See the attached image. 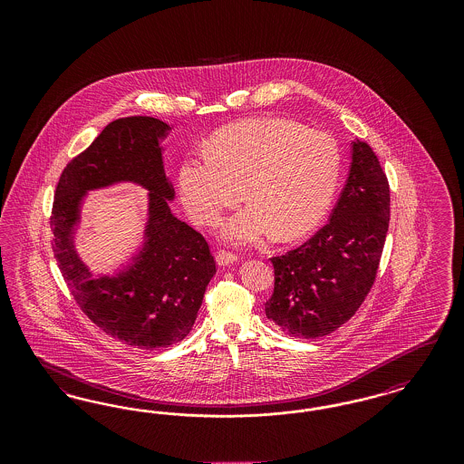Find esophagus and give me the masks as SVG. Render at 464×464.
Masks as SVG:
<instances>
[{
    "instance_id": "esophagus-1",
    "label": "esophagus",
    "mask_w": 464,
    "mask_h": 464,
    "mask_svg": "<svg viewBox=\"0 0 464 464\" xmlns=\"http://www.w3.org/2000/svg\"><path fill=\"white\" fill-rule=\"evenodd\" d=\"M216 261H218V265L221 266L233 265V263L238 261V256L235 252H229V250H219L216 254Z\"/></svg>"
}]
</instances>
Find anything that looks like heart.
I'll return each mask as SVG.
<instances>
[{
	"instance_id": "obj_1",
	"label": "heart",
	"mask_w": 464,
	"mask_h": 464,
	"mask_svg": "<svg viewBox=\"0 0 464 464\" xmlns=\"http://www.w3.org/2000/svg\"><path fill=\"white\" fill-rule=\"evenodd\" d=\"M341 155L331 135L285 118H250L212 137L210 153L188 156L179 170L180 198L199 226H218L226 210L250 203L224 226L235 243L309 233L331 205Z\"/></svg>"
}]
</instances>
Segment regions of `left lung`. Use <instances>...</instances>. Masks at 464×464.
I'll use <instances>...</instances> for the list:
<instances>
[{"label":"left lung","instance_id":"8db88e82","mask_svg":"<svg viewBox=\"0 0 464 464\" xmlns=\"http://www.w3.org/2000/svg\"><path fill=\"white\" fill-rule=\"evenodd\" d=\"M390 226V184L372 148L356 139L331 219L308 242L271 257L266 316L288 335L316 339L346 324L374 285Z\"/></svg>","mask_w":464,"mask_h":464}]
</instances>
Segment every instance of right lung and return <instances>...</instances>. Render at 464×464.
<instances>
[{
	"label": "right lung",
	"instance_id": "right-lung-1",
	"mask_svg": "<svg viewBox=\"0 0 464 464\" xmlns=\"http://www.w3.org/2000/svg\"><path fill=\"white\" fill-rule=\"evenodd\" d=\"M170 127L151 116L111 121L89 148L74 156L55 188L50 229L52 250L67 288L92 324L140 350L169 348L195 324L216 261L203 235L172 216L160 139ZM116 179L148 187L150 224L136 263L114 279H92L73 254L72 224L87 189Z\"/></svg>",
	"mask_w": 464,
	"mask_h": 464
}]
</instances>
